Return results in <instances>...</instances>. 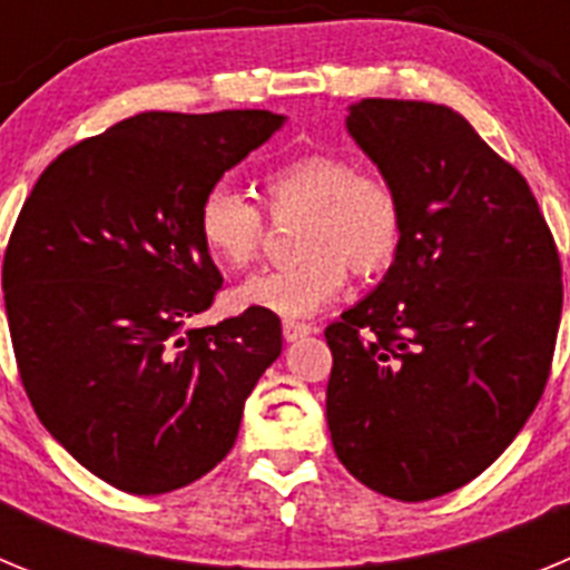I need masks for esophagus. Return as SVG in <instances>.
Listing matches in <instances>:
<instances>
[{"label": "esophagus", "mask_w": 570, "mask_h": 570, "mask_svg": "<svg viewBox=\"0 0 570 570\" xmlns=\"http://www.w3.org/2000/svg\"><path fill=\"white\" fill-rule=\"evenodd\" d=\"M308 334H314V328H311V325H305V322L288 320L285 325H282V336H285V342H296Z\"/></svg>", "instance_id": "obj_1"}]
</instances>
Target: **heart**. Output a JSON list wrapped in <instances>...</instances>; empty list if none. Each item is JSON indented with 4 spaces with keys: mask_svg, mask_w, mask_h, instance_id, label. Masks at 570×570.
Wrapping results in <instances>:
<instances>
[{
    "mask_svg": "<svg viewBox=\"0 0 570 570\" xmlns=\"http://www.w3.org/2000/svg\"><path fill=\"white\" fill-rule=\"evenodd\" d=\"M271 214L302 210L296 228L299 262L262 271L230 294L239 311H262L282 320H305L342 294L347 265L374 276L394 262L405 234L396 190L371 170L340 154H302L274 165L259 179ZM196 234L210 259L223 268H245L259 254L265 223L248 196L216 185L196 210Z\"/></svg>",
    "mask_w": 570,
    "mask_h": 570,
    "instance_id": "b5f03b06",
    "label": "heart"
}]
</instances>
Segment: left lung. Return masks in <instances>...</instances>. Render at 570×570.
Returning <instances> with one entry per match:
<instances>
[{
	"instance_id": "1",
	"label": "left lung",
	"mask_w": 570,
	"mask_h": 570,
	"mask_svg": "<svg viewBox=\"0 0 570 570\" xmlns=\"http://www.w3.org/2000/svg\"><path fill=\"white\" fill-rule=\"evenodd\" d=\"M345 128L400 196L405 234L325 331L331 442L371 491L434 500L480 476L540 402L560 254L520 170L456 110L362 99Z\"/></svg>"
}]
</instances>
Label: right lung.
Wrapping results in <instances>:
<instances>
[{
    "label": "right lung",
    "instance_id": "obj_1",
    "mask_svg": "<svg viewBox=\"0 0 570 570\" xmlns=\"http://www.w3.org/2000/svg\"><path fill=\"white\" fill-rule=\"evenodd\" d=\"M282 125L136 114L57 156L24 199L2 265L19 376L50 436L119 491L168 493L223 462L282 354L274 314L190 325L223 288L199 203Z\"/></svg>",
    "mask_w": 570,
    "mask_h": 570
}]
</instances>
